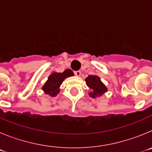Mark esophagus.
Here are the masks:
<instances>
[{"label":"esophagus","instance_id":"34e87169","mask_svg":"<svg viewBox=\"0 0 152 152\" xmlns=\"http://www.w3.org/2000/svg\"><path fill=\"white\" fill-rule=\"evenodd\" d=\"M74 73H75V75H76V76H80V75H81V72H80V71H75Z\"/></svg>","mask_w":152,"mask_h":152}]
</instances>
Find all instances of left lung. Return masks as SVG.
<instances>
[{"instance_id":"left-lung-1","label":"left lung","mask_w":152,"mask_h":152,"mask_svg":"<svg viewBox=\"0 0 152 152\" xmlns=\"http://www.w3.org/2000/svg\"><path fill=\"white\" fill-rule=\"evenodd\" d=\"M85 80L86 84L92 90V92L89 93V95L91 97L94 98L96 96H101L103 93L107 92V88L101 82L100 78L98 76L89 75Z\"/></svg>"}]
</instances>
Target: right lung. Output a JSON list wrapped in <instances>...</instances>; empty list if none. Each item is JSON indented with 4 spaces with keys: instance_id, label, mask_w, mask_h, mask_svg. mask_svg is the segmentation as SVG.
Listing matches in <instances>:
<instances>
[{
    "instance_id": "add662e5",
    "label": "right lung",
    "mask_w": 152,
    "mask_h": 152,
    "mask_svg": "<svg viewBox=\"0 0 152 152\" xmlns=\"http://www.w3.org/2000/svg\"><path fill=\"white\" fill-rule=\"evenodd\" d=\"M72 75L73 72L70 69L65 70L62 73L52 74L45 82V85L42 87V90L47 94H49L52 96H56L59 93L60 90L58 88L62 84L63 80L67 77H70Z\"/></svg>"
}]
</instances>
